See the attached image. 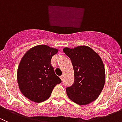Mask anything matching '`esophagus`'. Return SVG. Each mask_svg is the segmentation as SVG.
I'll use <instances>...</instances> for the list:
<instances>
[{
  "label": "esophagus",
  "mask_w": 122,
  "mask_h": 122,
  "mask_svg": "<svg viewBox=\"0 0 122 122\" xmlns=\"http://www.w3.org/2000/svg\"><path fill=\"white\" fill-rule=\"evenodd\" d=\"M60 78H61V80L62 81V80H63V75H61V76H60Z\"/></svg>",
  "instance_id": "1"
}]
</instances>
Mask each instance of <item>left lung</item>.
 <instances>
[{
	"instance_id": "left-lung-1",
	"label": "left lung",
	"mask_w": 122,
	"mask_h": 122,
	"mask_svg": "<svg viewBox=\"0 0 122 122\" xmlns=\"http://www.w3.org/2000/svg\"><path fill=\"white\" fill-rule=\"evenodd\" d=\"M74 71L75 81L66 88L67 96L75 103L86 105L98 98L105 83V70L100 56L88 46L64 48Z\"/></svg>"
}]
</instances>
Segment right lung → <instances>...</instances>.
Segmentation results:
<instances>
[{
  "label": "right lung",
  "mask_w": 122,
  "mask_h": 122,
  "mask_svg": "<svg viewBox=\"0 0 122 122\" xmlns=\"http://www.w3.org/2000/svg\"><path fill=\"white\" fill-rule=\"evenodd\" d=\"M58 51L46 45H39L23 56L17 69V83L20 92L30 100L46 101L55 86L61 83L51 65V58Z\"/></svg>",
  "instance_id": "obj_1"
}]
</instances>
